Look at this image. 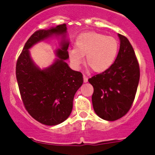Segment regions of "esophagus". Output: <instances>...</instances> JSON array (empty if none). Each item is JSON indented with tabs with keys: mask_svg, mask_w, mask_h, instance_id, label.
<instances>
[{
	"mask_svg": "<svg viewBox=\"0 0 155 155\" xmlns=\"http://www.w3.org/2000/svg\"><path fill=\"white\" fill-rule=\"evenodd\" d=\"M83 79H84V82H87V80H88V78H87V76L84 75L83 76Z\"/></svg>",
	"mask_w": 155,
	"mask_h": 155,
	"instance_id": "esophagus-1",
	"label": "esophagus"
}]
</instances>
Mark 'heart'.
Wrapping results in <instances>:
<instances>
[{"label":"heart","instance_id":"b5f03b06","mask_svg":"<svg viewBox=\"0 0 155 155\" xmlns=\"http://www.w3.org/2000/svg\"><path fill=\"white\" fill-rule=\"evenodd\" d=\"M76 47L69 50L70 61L76 68L86 64L96 73H102L110 68L116 58L118 51V41L112 37H107L96 32L83 33L76 40Z\"/></svg>","mask_w":155,"mask_h":155}]
</instances>
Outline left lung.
I'll list each match as a JSON object with an SVG mask.
<instances>
[{
	"mask_svg": "<svg viewBox=\"0 0 155 155\" xmlns=\"http://www.w3.org/2000/svg\"><path fill=\"white\" fill-rule=\"evenodd\" d=\"M120 48L107 70L88 79L93 85L92 104L95 113L107 121H115L130 109L140 81L138 61L129 40L118 34Z\"/></svg>",
	"mask_w": 155,
	"mask_h": 155,
	"instance_id": "obj_1",
	"label": "left lung"
}]
</instances>
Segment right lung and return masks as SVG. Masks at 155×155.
<instances>
[{
    "label": "right lung",
    "mask_w": 155,
    "mask_h": 155,
    "mask_svg": "<svg viewBox=\"0 0 155 155\" xmlns=\"http://www.w3.org/2000/svg\"><path fill=\"white\" fill-rule=\"evenodd\" d=\"M67 26L62 24L34 32L26 42L16 63L15 73L21 100L26 110L35 120L46 125H57L70 116L74 95L83 83L82 73L70 68ZM53 35H61L58 58L47 68H38L29 55V48Z\"/></svg>",
    "instance_id": "add662e5"
}]
</instances>
